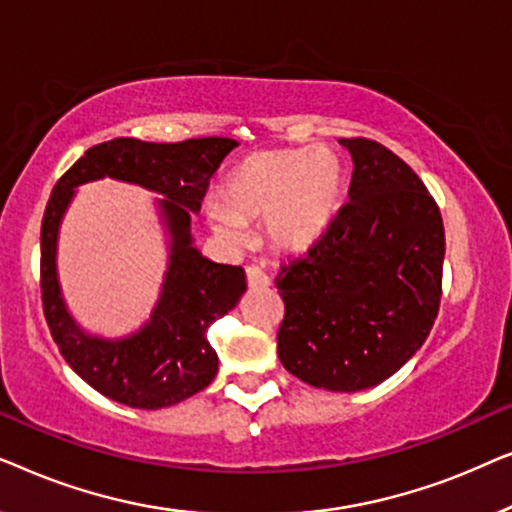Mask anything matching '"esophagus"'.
I'll return each instance as SVG.
<instances>
[{
    "mask_svg": "<svg viewBox=\"0 0 512 512\" xmlns=\"http://www.w3.org/2000/svg\"><path fill=\"white\" fill-rule=\"evenodd\" d=\"M247 282L251 289H265V286H270V277L265 275L261 268H256V265H249L247 268Z\"/></svg>",
    "mask_w": 512,
    "mask_h": 512,
    "instance_id": "34e87169",
    "label": "esophagus"
}]
</instances>
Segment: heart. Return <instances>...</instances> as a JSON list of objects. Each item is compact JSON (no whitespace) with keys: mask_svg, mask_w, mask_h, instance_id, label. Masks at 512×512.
Listing matches in <instances>:
<instances>
[{"mask_svg":"<svg viewBox=\"0 0 512 512\" xmlns=\"http://www.w3.org/2000/svg\"><path fill=\"white\" fill-rule=\"evenodd\" d=\"M342 165L331 151H261L242 158L219 188L209 219L221 235L240 240V223L265 219L270 240L310 249L340 207Z\"/></svg>","mask_w":512,"mask_h":512,"instance_id":"obj_1","label":"heart"}]
</instances>
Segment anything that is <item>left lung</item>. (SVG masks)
<instances>
[{"instance_id":"left-lung-1","label":"left lung","mask_w":512,"mask_h":512,"mask_svg":"<svg viewBox=\"0 0 512 512\" xmlns=\"http://www.w3.org/2000/svg\"><path fill=\"white\" fill-rule=\"evenodd\" d=\"M352 153L349 200L305 256L282 263V366L312 387L361 391L429 338L443 296L445 228L424 181L375 139Z\"/></svg>"}]
</instances>
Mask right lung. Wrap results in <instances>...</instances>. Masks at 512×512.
<instances>
[{
	"mask_svg": "<svg viewBox=\"0 0 512 512\" xmlns=\"http://www.w3.org/2000/svg\"><path fill=\"white\" fill-rule=\"evenodd\" d=\"M237 146L228 137L153 144L132 137L90 146L55 184L41 221V303L60 354L81 380L111 401L158 410L198 394L214 380L219 356L207 328L247 291L240 265L207 261L191 240V212H200L209 179ZM102 176L130 180L165 194L173 235L171 268L152 321L125 341L86 336L68 317L54 275V240L73 188Z\"/></svg>",
	"mask_w": 512,
	"mask_h": 512,
	"instance_id": "1",
	"label": "right lung"
}]
</instances>
